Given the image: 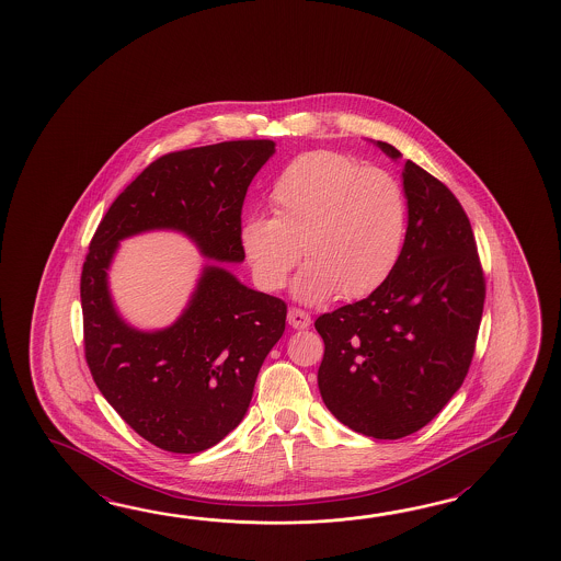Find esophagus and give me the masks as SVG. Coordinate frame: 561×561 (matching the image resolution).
Listing matches in <instances>:
<instances>
[{
	"label": "esophagus",
	"mask_w": 561,
	"mask_h": 561,
	"mask_svg": "<svg viewBox=\"0 0 561 561\" xmlns=\"http://www.w3.org/2000/svg\"><path fill=\"white\" fill-rule=\"evenodd\" d=\"M288 324L293 327V329H309L310 327V314L309 312H305L302 309H297V307H293V309H288Z\"/></svg>",
	"instance_id": "1"
}]
</instances>
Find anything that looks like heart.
<instances>
[{"mask_svg": "<svg viewBox=\"0 0 561 561\" xmlns=\"http://www.w3.org/2000/svg\"><path fill=\"white\" fill-rule=\"evenodd\" d=\"M273 218L252 216L240 244L264 290H280L305 256L295 283L305 302L339 295L369 297L393 275L407 234L405 194L381 168L331 150L290 160L276 176Z\"/></svg>", "mask_w": 561, "mask_h": 561, "instance_id": "heart-1", "label": "heart"}]
</instances>
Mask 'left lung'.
<instances>
[{"instance_id": "8db88e82", "label": "left lung", "mask_w": 561, "mask_h": 561, "mask_svg": "<svg viewBox=\"0 0 561 561\" xmlns=\"http://www.w3.org/2000/svg\"><path fill=\"white\" fill-rule=\"evenodd\" d=\"M385 154L401 158L387 142ZM409 227L393 275L314 329L319 389L348 430L401 439L423 430L463 385L476 353L485 275L463 206L442 180L403 164Z\"/></svg>"}]
</instances>
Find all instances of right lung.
Wrapping results in <instances>:
<instances>
[{"mask_svg": "<svg viewBox=\"0 0 561 561\" xmlns=\"http://www.w3.org/2000/svg\"><path fill=\"white\" fill-rule=\"evenodd\" d=\"M275 146L230 140L160 156L107 208L85 254V363L119 417L170 454H201L239 425L264 358L285 333L286 302L208 264L179 321L142 333L114 310L107 266L118 240L152 228L186 232L208 259L244 261L242 204Z\"/></svg>", "mask_w": 561, "mask_h": 561, "instance_id": "add662e5", "label": "right lung"}]
</instances>
